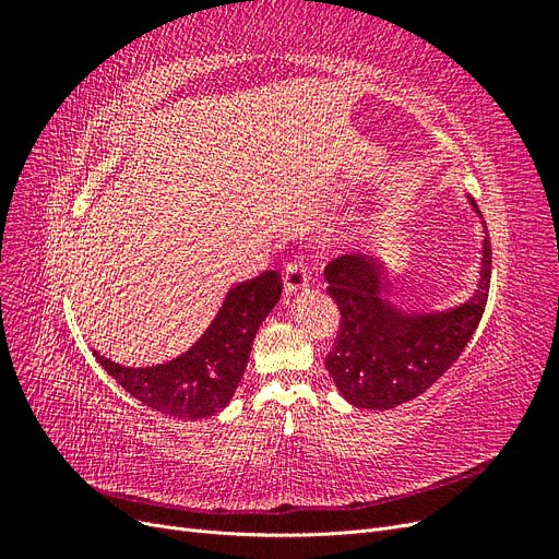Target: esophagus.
Here are the masks:
<instances>
[{
  "mask_svg": "<svg viewBox=\"0 0 559 559\" xmlns=\"http://www.w3.org/2000/svg\"><path fill=\"white\" fill-rule=\"evenodd\" d=\"M308 286V267L302 261L292 259L289 263L284 265V289L286 292H300Z\"/></svg>",
  "mask_w": 559,
  "mask_h": 559,
  "instance_id": "1",
  "label": "esophagus"
}]
</instances>
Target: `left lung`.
I'll list each match as a JSON object with an SVG mask.
<instances>
[{"instance_id":"1","label":"left lung","mask_w":559,"mask_h":559,"mask_svg":"<svg viewBox=\"0 0 559 559\" xmlns=\"http://www.w3.org/2000/svg\"><path fill=\"white\" fill-rule=\"evenodd\" d=\"M471 205L478 212L476 202ZM324 277L341 310V329L326 354L329 376L352 405L389 411L425 394L460 359L487 306L492 245L485 235L476 294L448 312L403 314L389 306L380 296L384 267L366 253L333 259Z\"/></svg>"}]
</instances>
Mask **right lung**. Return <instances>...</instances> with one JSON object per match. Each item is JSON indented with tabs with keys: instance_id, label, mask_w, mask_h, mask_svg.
<instances>
[{
	"instance_id": "obj_1",
	"label": "right lung",
	"mask_w": 559,
	"mask_h": 559,
	"mask_svg": "<svg viewBox=\"0 0 559 559\" xmlns=\"http://www.w3.org/2000/svg\"><path fill=\"white\" fill-rule=\"evenodd\" d=\"M280 296L282 277L275 270L233 286L210 329L170 364L126 368L99 352L93 354L130 396L148 408L179 419L210 417L233 399L249 361L253 335Z\"/></svg>"
}]
</instances>
